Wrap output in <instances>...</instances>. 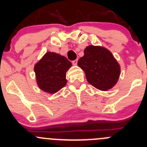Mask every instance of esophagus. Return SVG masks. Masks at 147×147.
<instances>
[{
	"mask_svg": "<svg viewBox=\"0 0 147 147\" xmlns=\"http://www.w3.org/2000/svg\"><path fill=\"white\" fill-rule=\"evenodd\" d=\"M72 65H78V60H75L72 61Z\"/></svg>",
	"mask_w": 147,
	"mask_h": 147,
	"instance_id": "34e87169",
	"label": "esophagus"
}]
</instances>
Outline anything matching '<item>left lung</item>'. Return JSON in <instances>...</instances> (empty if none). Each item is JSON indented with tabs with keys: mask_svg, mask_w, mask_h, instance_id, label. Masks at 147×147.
Returning a JSON list of instances; mask_svg holds the SVG:
<instances>
[{
	"mask_svg": "<svg viewBox=\"0 0 147 147\" xmlns=\"http://www.w3.org/2000/svg\"><path fill=\"white\" fill-rule=\"evenodd\" d=\"M78 65L85 74L90 84L102 91H107L117 84L121 73L120 65L106 47L89 45Z\"/></svg>",
	"mask_w": 147,
	"mask_h": 147,
	"instance_id": "obj_1",
	"label": "left lung"
}]
</instances>
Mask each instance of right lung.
Segmentation results:
<instances>
[{"instance_id":"obj_1","label":"right lung","mask_w":147,"mask_h":147,"mask_svg":"<svg viewBox=\"0 0 147 147\" xmlns=\"http://www.w3.org/2000/svg\"><path fill=\"white\" fill-rule=\"evenodd\" d=\"M72 63L65 57L47 52L34 66L38 87L45 92L55 94L66 85V72Z\"/></svg>"}]
</instances>
